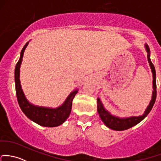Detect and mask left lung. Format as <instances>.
<instances>
[{"label":"left lung","mask_w":161,"mask_h":161,"mask_svg":"<svg viewBox=\"0 0 161 161\" xmlns=\"http://www.w3.org/2000/svg\"><path fill=\"white\" fill-rule=\"evenodd\" d=\"M144 48L147 52V60L150 65V69H151L152 75H153V92H152L151 100L147 106V107L145 109L144 113L143 115H140L138 116H128V117H119L115 115L111 114L107 109L103 106V103L101 102L100 99H97V111L99 115V117L101 118L102 121L104 124L109 129L113 130H117V131H122L130 129L133 126H136L139 123H140L150 113V110L153 108L154 105L155 100L157 97V84H156V71H155L154 65L152 63L150 60V51L148 45L147 44L144 45Z\"/></svg>","instance_id":"1"}]
</instances>
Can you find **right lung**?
Returning <instances> with one entry per match:
<instances>
[{
    "label": "right lung",
    "instance_id": "right-lung-1",
    "mask_svg": "<svg viewBox=\"0 0 161 161\" xmlns=\"http://www.w3.org/2000/svg\"><path fill=\"white\" fill-rule=\"evenodd\" d=\"M29 42L25 44L21 50L20 58L15 66V89H16V96L18 104L25 116L31 121L36 123L37 124L42 126H46V127H55V126H60L66 120L70 115L72 100L79 90L75 89L72 91L68 96L65 102L56 108L35 106L30 103L24 93L21 85V80H20V68H21V62H22L24 52H25V48L28 46Z\"/></svg>",
    "mask_w": 161,
    "mask_h": 161
}]
</instances>
